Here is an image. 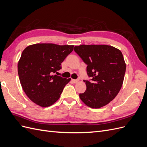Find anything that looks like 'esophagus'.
<instances>
[{
    "label": "esophagus",
    "mask_w": 147,
    "mask_h": 147,
    "mask_svg": "<svg viewBox=\"0 0 147 147\" xmlns=\"http://www.w3.org/2000/svg\"><path fill=\"white\" fill-rule=\"evenodd\" d=\"M72 82L74 83H76L78 82V79H76V80H74V79H72Z\"/></svg>",
    "instance_id": "34e87169"
}]
</instances>
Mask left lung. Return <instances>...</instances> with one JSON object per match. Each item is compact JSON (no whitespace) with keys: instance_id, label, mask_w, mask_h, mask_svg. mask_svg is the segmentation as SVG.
I'll return each instance as SVG.
<instances>
[{"instance_id":"left-lung-1","label":"left lung","mask_w":147,"mask_h":147,"mask_svg":"<svg viewBox=\"0 0 147 147\" xmlns=\"http://www.w3.org/2000/svg\"><path fill=\"white\" fill-rule=\"evenodd\" d=\"M74 51L87 65L84 80L86 90L79 94L87 106L99 109L108 104L121 89L126 72V64L118 49L105 45H82Z\"/></svg>"}]
</instances>
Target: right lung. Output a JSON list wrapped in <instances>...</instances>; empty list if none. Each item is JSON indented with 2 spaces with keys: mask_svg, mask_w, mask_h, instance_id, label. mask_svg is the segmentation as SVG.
<instances>
[{
  "mask_svg": "<svg viewBox=\"0 0 147 147\" xmlns=\"http://www.w3.org/2000/svg\"><path fill=\"white\" fill-rule=\"evenodd\" d=\"M74 50V45L37 43L26 47L18 64L21 86L36 104L47 107L59 99L70 78L57 75L61 63Z\"/></svg>",
  "mask_w": 147,
  "mask_h": 147,
  "instance_id": "add662e5",
  "label": "right lung"
}]
</instances>
